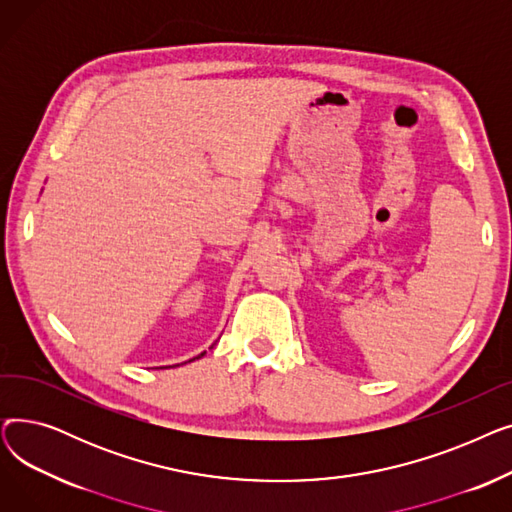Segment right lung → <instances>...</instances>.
Masks as SVG:
<instances>
[{"label": "right lung", "mask_w": 512, "mask_h": 512, "mask_svg": "<svg viewBox=\"0 0 512 512\" xmlns=\"http://www.w3.org/2000/svg\"><path fill=\"white\" fill-rule=\"evenodd\" d=\"M199 357H201V355H199Z\"/></svg>", "instance_id": "1"}]
</instances>
